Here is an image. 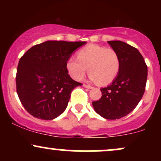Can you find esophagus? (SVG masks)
I'll return each mask as SVG.
<instances>
[{"label":"esophagus","instance_id":"esophagus-1","mask_svg":"<svg viewBox=\"0 0 161 161\" xmlns=\"http://www.w3.org/2000/svg\"><path fill=\"white\" fill-rule=\"evenodd\" d=\"M83 86H84L85 88H89V89H92V88H93V87H92V86H88V85H86V84H83Z\"/></svg>","mask_w":161,"mask_h":161}]
</instances>
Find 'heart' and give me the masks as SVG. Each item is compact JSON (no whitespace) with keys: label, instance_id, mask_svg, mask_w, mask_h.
Instances as JSON below:
<instances>
[{"label":"heart","instance_id":"heart-1","mask_svg":"<svg viewBox=\"0 0 161 161\" xmlns=\"http://www.w3.org/2000/svg\"><path fill=\"white\" fill-rule=\"evenodd\" d=\"M77 58L71 57L66 62V69L75 80H81L88 68L89 77L99 85L109 84L119 73L120 60L114 49L104 46L90 45L80 49Z\"/></svg>","mask_w":161,"mask_h":161}]
</instances>
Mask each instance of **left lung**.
<instances>
[{
    "mask_svg": "<svg viewBox=\"0 0 161 161\" xmlns=\"http://www.w3.org/2000/svg\"><path fill=\"white\" fill-rule=\"evenodd\" d=\"M108 43L118 53L120 60L119 73L112 84L101 88V99L93 101L97 114L107 119H120L136 108L145 90L147 67L136 47L121 42Z\"/></svg>",
    "mask_w": 161,
    "mask_h": 161,
    "instance_id": "left-lung-1",
    "label": "left lung"
}]
</instances>
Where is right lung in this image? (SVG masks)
<instances>
[{
	"mask_svg": "<svg viewBox=\"0 0 161 161\" xmlns=\"http://www.w3.org/2000/svg\"><path fill=\"white\" fill-rule=\"evenodd\" d=\"M86 43L47 41L33 46L20 58L16 92L31 115L51 120L64 112L72 91L82 85L68 74L66 62L75 50Z\"/></svg>",
	"mask_w": 161,
	"mask_h": 161,
	"instance_id": "1",
	"label": "right lung"
}]
</instances>
